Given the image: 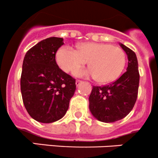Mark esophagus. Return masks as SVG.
Masks as SVG:
<instances>
[{"instance_id": "1", "label": "esophagus", "mask_w": 158, "mask_h": 158, "mask_svg": "<svg viewBox=\"0 0 158 158\" xmlns=\"http://www.w3.org/2000/svg\"><path fill=\"white\" fill-rule=\"evenodd\" d=\"M82 81H80V80H76V86H79V85H81V84H82Z\"/></svg>"}]
</instances>
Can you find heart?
<instances>
[{"instance_id":"1","label":"heart","mask_w":158,"mask_h":158,"mask_svg":"<svg viewBox=\"0 0 158 158\" xmlns=\"http://www.w3.org/2000/svg\"><path fill=\"white\" fill-rule=\"evenodd\" d=\"M56 60L63 71L70 72L88 61L90 66L74 70L76 77H96L100 83H109L117 79L125 66V54L120 47L104 43H82L77 50L62 47L56 53Z\"/></svg>"}]
</instances>
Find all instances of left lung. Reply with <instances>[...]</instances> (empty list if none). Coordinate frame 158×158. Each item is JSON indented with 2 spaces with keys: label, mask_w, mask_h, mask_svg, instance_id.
<instances>
[{
  "label": "left lung",
  "mask_w": 158,
  "mask_h": 158,
  "mask_svg": "<svg viewBox=\"0 0 158 158\" xmlns=\"http://www.w3.org/2000/svg\"><path fill=\"white\" fill-rule=\"evenodd\" d=\"M128 56L127 71L120 78L105 86H93L89 98L92 115L105 123L117 122L129 114L138 97L139 72L136 54L120 44Z\"/></svg>",
  "instance_id": "1"
}]
</instances>
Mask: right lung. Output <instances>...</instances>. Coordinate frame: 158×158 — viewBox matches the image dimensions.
Segmentation results:
<instances>
[{
	"label": "right lung",
	"instance_id": "right-lung-1",
	"mask_svg": "<svg viewBox=\"0 0 158 158\" xmlns=\"http://www.w3.org/2000/svg\"><path fill=\"white\" fill-rule=\"evenodd\" d=\"M63 39L47 38L27 51L22 66L20 89L29 114L41 123L61 119L76 91V80L59 68L56 52Z\"/></svg>",
	"mask_w": 158,
	"mask_h": 158
}]
</instances>
